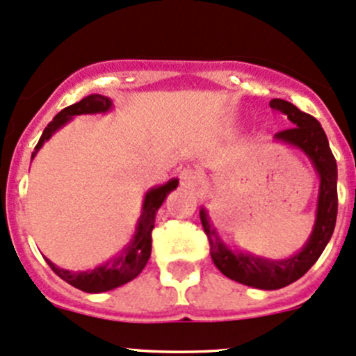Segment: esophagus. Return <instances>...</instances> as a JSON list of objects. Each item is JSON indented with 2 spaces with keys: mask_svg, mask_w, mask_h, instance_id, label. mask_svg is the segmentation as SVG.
I'll return each instance as SVG.
<instances>
[{
  "mask_svg": "<svg viewBox=\"0 0 356 356\" xmlns=\"http://www.w3.org/2000/svg\"><path fill=\"white\" fill-rule=\"evenodd\" d=\"M197 172L194 169H191V167H187V169H182L181 174H179V179H181V186L184 187V189H194V187L197 186Z\"/></svg>",
  "mask_w": 356,
  "mask_h": 356,
  "instance_id": "esophagus-1",
  "label": "esophagus"
}]
</instances>
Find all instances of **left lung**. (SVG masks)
<instances>
[{
  "instance_id": "1",
  "label": "left lung",
  "mask_w": 356,
  "mask_h": 356,
  "mask_svg": "<svg viewBox=\"0 0 356 356\" xmlns=\"http://www.w3.org/2000/svg\"><path fill=\"white\" fill-rule=\"evenodd\" d=\"M270 108L287 116L294 127L275 134V140L298 147L309 157L319 175V196L316 208V221L309 240L296 255L284 260H268L250 253H238L226 247L218 236L214 226L209 222L208 211H199L202 228L209 240V253L218 270L228 279L245 284V286L275 291L300 279L316 260L321 257L327 241L334 232L338 214L337 160L333 157L327 136L314 116L300 111L294 104L284 99H272Z\"/></svg>"
}]
</instances>
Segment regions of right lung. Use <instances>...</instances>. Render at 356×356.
Instances as JSON below:
<instances>
[{
    "label": "right lung",
    "mask_w": 356,
    "mask_h": 356,
    "mask_svg": "<svg viewBox=\"0 0 356 356\" xmlns=\"http://www.w3.org/2000/svg\"><path fill=\"white\" fill-rule=\"evenodd\" d=\"M113 103L106 96L101 95H89L83 97L79 103L70 104V106L64 108L60 113H57L56 118L50 121L45 127L44 134H42L40 140H38L35 152L32 154V159L37 155L42 145L50 138L58 128L64 127L67 121L72 120V116L79 115H95V113H106L111 109ZM179 184L177 179H172L167 184L154 187L145 194L142 206V214H140L138 225H136V232L127 248L118 257L111 259L106 264L99 265V267L92 268V270L86 272H72L65 270V268L57 267L49 259L47 264L52 268L54 272L60 277L62 280L70 284L72 287L79 289V291L91 292V294H97V292H106L111 289H116L123 284L134 280L140 272L145 268L148 259L152 253V229L155 226V216L162 202L169 196L172 191Z\"/></svg>",
    "instance_id": "add662e5"
}]
</instances>
